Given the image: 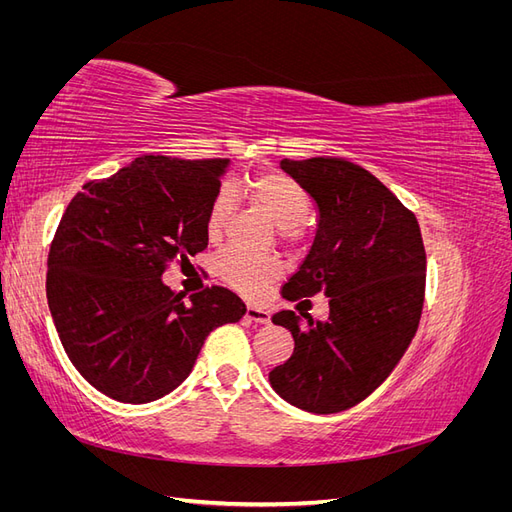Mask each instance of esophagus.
Returning <instances> with one entry per match:
<instances>
[{
    "label": "esophagus",
    "instance_id": "1",
    "mask_svg": "<svg viewBox=\"0 0 512 512\" xmlns=\"http://www.w3.org/2000/svg\"><path fill=\"white\" fill-rule=\"evenodd\" d=\"M245 320L256 322V324H269V322H271V314L267 312V309L247 305V309H245Z\"/></svg>",
    "mask_w": 512,
    "mask_h": 512
}]
</instances>
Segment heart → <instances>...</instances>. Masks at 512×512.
<instances>
[{
	"label": "heart",
	"mask_w": 512,
	"mask_h": 512,
	"mask_svg": "<svg viewBox=\"0 0 512 512\" xmlns=\"http://www.w3.org/2000/svg\"><path fill=\"white\" fill-rule=\"evenodd\" d=\"M245 194L252 205L265 211L271 222L280 226L286 241L301 237V224L312 211V198L299 181L277 173V170H267V173H260L252 181H247ZM232 211H235V198L228 188H222L213 196L207 211V235L211 241L222 239ZM215 273L224 284L239 290L245 297H258L267 284L280 275V267L269 258H254L239 250H228L215 260Z\"/></svg>",
	"instance_id": "obj_1"
}]
</instances>
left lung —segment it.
I'll return each mask as SVG.
<instances>
[{"label":"left lung","mask_w":512,"mask_h":512,"mask_svg":"<svg viewBox=\"0 0 512 512\" xmlns=\"http://www.w3.org/2000/svg\"><path fill=\"white\" fill-rule=\"evenodd\" d=\"M318 211L316 237L284 299L324 292L329 318L284 309L273 322L294 352L269 382L288 404L335 414L359 404L391 376L416 335L425 301L427 258L421 228L369 170L342 158L282 160Z\"/></svg>","instance_id":"8db88e82"}]
</instances>
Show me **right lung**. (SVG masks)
Segmentation results:
<instances>
[{
    "label": "right lung",
    "mask_w": 512,
    "mask_h": 512,
    "mask_svg": "<svg viewBox=\"0 0 512 512\" xmlns=\"http://www.w3.org/2000/svg\"><path fill=\"white\" fill-rule=\"evenodd\" d=\"M230 160L141 156L89 181L61 218L46 299L79 374L123 404H149L190 376L207 335L245 303L220 286L175 294L162 273L203 252L207 211Z\"/></svg>",
    "instance_id": "1"
}]
</instances>
